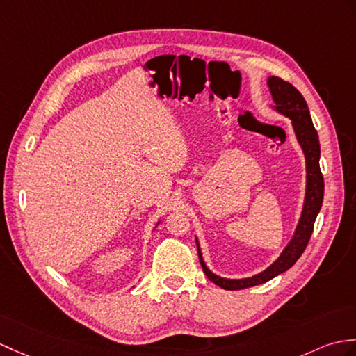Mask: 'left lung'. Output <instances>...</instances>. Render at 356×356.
I'll return each mask as SVG.
<instances>
[{
    "instance_id": "obj_1",
    "label": "left lung",
    "mask_w": 356,
    "mask_h": 356,
    "mask_svg": "<svg viewBox=\"0 0 356 356\" xmlns=\"http://www.w3.org/2000/svg\"><path fill=\"white\" fill-rule=\"evenodd\" d=\"M267 85L270 88V92L275 102V109L280 113H284L293 122L294 134L297 140L302 147L305 153V161H307V194H305L303 209L299 220V225L296 227V232L291 238V241L280 253L279 258L271 264V266L264 270L259 275H254L252 277L245 279H225L206 267L203 261L200 245L195 238L197 250H198V259H200L202 268L204 275L208 276L209 280L213 284L225 288V290H243V288H250L254 285H261L264 282H268L270 279L276 277L280 273L291 268L297 259L300 258L302 253L307 249L309 243V238L314 230V222L321 209V203H323V193H325V181L323 175L320 171V143L317 130L314 129V124L309 115L308 104L305 102L303 95L297 90L291 83L288 81L271 76L267 80Z\"/></svg>"
}]
</instances>
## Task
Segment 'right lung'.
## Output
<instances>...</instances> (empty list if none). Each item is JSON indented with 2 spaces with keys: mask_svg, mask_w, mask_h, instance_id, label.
Returning <instances> with one entry per match:
<instances>
[{
  "mask_svg": "<svg viewBox=\"0 0 356 356\" xmlns=\"http://www.w3.org/2000/svg\"><path fill=\"white\" fill-rule=\"evenodd\" d=\"M158 225H159V222H158Z\"/></svg>",
  "mask_w": 356,
  "mask_h": 356,
  "instance_id": "add662e5",
  "label": "right lung"
}]
</instances>
